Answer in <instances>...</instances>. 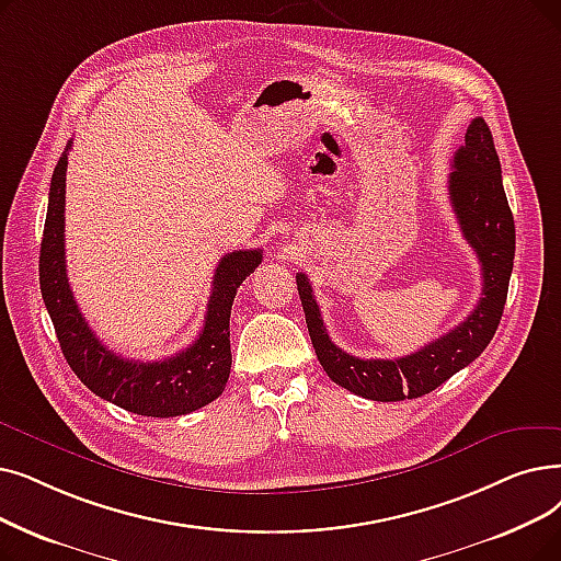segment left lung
Segmentation results:
<instances>
[{
	"mask_svg": "<svg viewBox=\"0 0 561 561\" xmlns=\"http://www.w3.org/2000/svg\"><path fill=\"white\" fill-rule=\"evenodd\" d=\"M449 202L462 238L477 252L483 275L481 298L466 321L431 344L397 359H362L341 351L323 325L319 302L305 273L296 275L309 336L325 374L348 392L371 401L417 399L440 387L474 362L500 325L516 254V227L511 215L502 167L491 128L472 118L466 144L454 153Z\"/></svg>",
	"mask_w": 561,
	"mask_h": 561,
	"instance_id": "obj_1",
	"label": "left lung"
}]
</instances>
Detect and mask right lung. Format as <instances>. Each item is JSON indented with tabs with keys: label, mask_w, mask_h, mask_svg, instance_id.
<instances>
[{
	"label": "right lung",
	"mask_w": 561,
	"mask_h": 561,
	"mask_svg": "<svg viewBox=\"0 0 561 561\" xmlns=\"http://www.w3.org/2000/svg\"><path fill=\"white\" fill-rule=\"evenodd\" d=\"M70 146L72 141L53 174L38 259L41 296L66 362L95 397L135 415L179 417L208 405L225 392L231 371L229 319L236 290L256 271L263 252L236 250L217 263L204 328L185 351L158 362L121 357L93 334L66 275L64 206Z\"/></svg>",
	"instance_id": "right-lung-1"
}]
</instances>
